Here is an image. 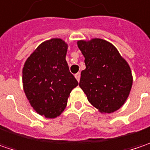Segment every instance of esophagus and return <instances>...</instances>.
<instances>
[{
  "instance_id": "obj_1",
  "label": "esophagus",
  "mask_w": 150,
  "mask_h": 150,
  "mask_svg": "<svg viewBox=\"0 0 150 150\" xmlns=\"http://www.w3.org/2000/svg\"><path fill=\"white\" fill-rule=\"evenodd\" d=\"M75 78L79 82V80H80V72H78V73L75 74Z\"/></svg>"
}]
</instances>
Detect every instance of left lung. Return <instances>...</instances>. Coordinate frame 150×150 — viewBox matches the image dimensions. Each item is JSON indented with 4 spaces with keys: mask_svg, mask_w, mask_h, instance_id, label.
<instances>
[{
    "mask_svg": "<svg viewBox=\"0 0 150 150\" xmlns=\"http://www.w3.org/2000/svg\"><path fill=\"white\" fill-rule=\"evenodd\" d=\"M78 46L85 60L79 86L88 100L102 113H111L127 100L132 85L129 65L106 40H80Z\"/></svg>",
    "mask_w": 150,
    "mask_h": 150,
    "instance_id": "8db88e82",
    "label": "left lung"
}]
</instances>
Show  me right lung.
I'll return each mask as SVG.
<instances>
[{
  "instance_id": "add662e5",
  "label": "right lung",
  "mask_w": 150,
  "mask_h": 150,
  "mask_svg": "<svg viewBox=\"0 0 150 150\" xmlns=\"http://www.w3.org/2000/svg\"><path fill=\"white\" fill-rule=\"evenodd\" d=\"M67 45L61 39L43 42L23 69V90L41 116L55 118L66 108L71 91L79 85L66 61Z\"/></svg>"
}]
</instances>
